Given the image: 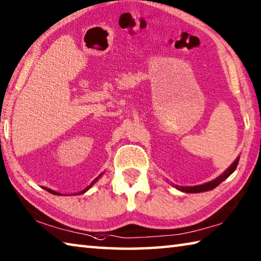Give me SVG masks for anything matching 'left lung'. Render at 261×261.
<instances>
[{
	"label": "left lung",
	"instance_id": "1",
	"mask_svg": "<svg viewBox=\"0 0 261 261\" xmlns=\"http://www.w3.org/2000/svg\"><path fill=\"white\" fill-rule=\"evenodd\" d=\"M239 160L240 159H236L233 164L230 165V167L226 170V171L221 174V176L218 177L217 179L212 180V181H209L206 184H203V185H198V186H187V187H184V186H176L177 189L185 193H201V192H207V191H212L213 188H216L218 185L221 184L224 181L225 179L228 178L231 173L235 171L236 167H238L239 164Z\"/></svg>",
	"mask_w": 261,
	"mask_h": 261
}]
</instances>
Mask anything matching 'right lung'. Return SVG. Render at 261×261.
<instances>
[{"mask_svg":"<svg viewBox=\"0 0 261 261\" xmlns=\"http://www.w3.org/2000/svg\"><path fill=\"white\" fill-rule=\"evenodd\" d=\"M102 174V173H101ZM101 174H99V176L96 178V179H94L93 180V181L91 182V184H90L89 185V186L87 187V188H85V189H83V191H81V192H80V193H77V194H83V193H85V192H87V191H89V189L90 188H91L92 186H93V185L94 184H96L97 182V180L99 179V178H100L101 177ZM44 189H46V191H48L49 193H51V194H55V195H63V194H60V193H58V192H55V191H52V189H49V188H44ZM75 195H76V194H75Z\"/></svg>","mask_w":261,"mask_h":261,"instance_id":"add662e5","label":"right lung"}]
</instances>
